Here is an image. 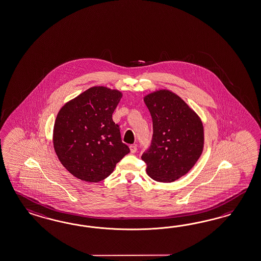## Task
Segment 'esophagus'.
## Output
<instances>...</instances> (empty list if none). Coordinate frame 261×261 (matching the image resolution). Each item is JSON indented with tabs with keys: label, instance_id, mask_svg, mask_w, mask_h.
Masks as SVG:
<instances>
[{
	"label": "esophagus",
	"instance_id": "obj_1",
	"mask_svg": "<svg viewBox=\"0 0 261 261\" xmlns=\"http://www.w3.org/2000/svg\"><path fill=\"white\" fill-rule=\"evenodd\" d=\"M129 149H130V152H132V153H135V152L137 151V147H136L135 145H130V146H129Z\"/></svg>",
	"mask_w": 261,
	"mask_h": 261
}]
</instances>
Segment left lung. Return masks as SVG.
I'll use <instances>...</instances> for the list:
<instances>
[{
    "label": "left lung",
    "instance_id": "8db88e82",
    "mask_svg": "<svg viewBox=\"0 0 261 261\" xmlns=\"http://www.w3.org/2000/svg\"><path fill=\"white\" fill-rule=\"evenodd\" d=\"M153 124L150 147L142 155L151 179L171 182L194 167L203 150L204 134L199 115L179 95L159 90L144 97Z\"/></svg>",
    "mask_w": 261,
    "mask_h": 261
}]
</instances>
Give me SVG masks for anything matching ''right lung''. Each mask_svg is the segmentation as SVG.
<instances>
[{
  "mask_svg": "<svg viewBox=\"0 0 261 261\" xmlns=\"http://www.w3.org/2000/svg\"><path fill=\"white\" fill-rule=\"evenodd\" d=\"M121 97L118 90L94 86L67 102L57 115L54 148L62 166L77 179H106L129 152L113 121Z\"/></svg>",
  "mask_w": 261,
  "mask_h": 261,
  "instance_id": "right-lung-1",
  "label": "right lung"
}]
</instances>
